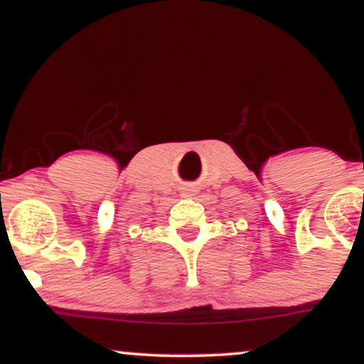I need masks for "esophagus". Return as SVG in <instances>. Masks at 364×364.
I'll return each mask as SVG.
<instances>
[{"label": "esophagus", "mask_w": 364, "mask_h": 364, "mask_svg": "<svg viewBox=\"0 0 364 364\" xmlns=\"http://www.w3.org/2000/svg\"><path fill=\"white\" fill-rule=\"evenodd\" d=\"M193 193H194V189H191V187H183L182 196H183V198H191V196H194Z\"/></svg>", "instance_id": "esophagus-1"}]
</instances>
